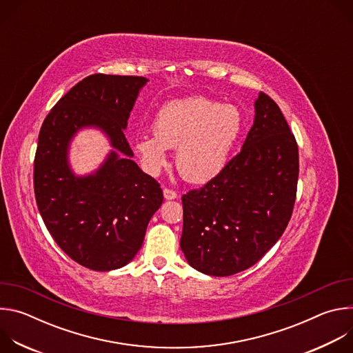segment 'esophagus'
<instances>
[{"label": "esophagus", "instance_id": "34e87169", "mask_svg": "<svg viewBox=\"0 0 353 353\" xmlns=\"http://www.w3.org/2000/svg\"><path fill=\"white\" fill-rule=\"evenodd\" d=\"M163 196L166 199H174V198H177V192L170 188H163Z\"/></svg>", "mask_w": 353, "mask_h": 353}]
</instances>
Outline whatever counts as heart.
Instances as JSON below:
<instances>
[{"instance_id":"1","label":"heart","mask_w":353,"mask_h":353,"mask_svg":"<svg viewBox=\"0 0 353 353\" xmlns=\"http://www.w3.org/2000/svg\"><path fill=\"white\" fill-rule=\"evenodd\" d=\"M243 116L233 105L204 96L172 100L154 120V134L135 138L142 166L158 174L168 163V149H176L180 174L191 183L214 179L228 163L243 131Z\"/></svg>"}]
</instances>
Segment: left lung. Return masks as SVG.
Instances as JSON below:
<instances>
[{"label": "left lung", "mask_w": 353, "mask_h": 353, "mask_svg": "<svg viewBox=\"0 0 353 353\" xmlns=\"http://www.w3.org/2000/svg\"><path fill=\"white\" fill-rule=\"evenodd\" d=\"M240 152L183 201L180 247L188 264L229 276L260 261L285 232L296 199L299 149L274 100L260 92Z\"/></svg>", "instance_id": "1"}]
</instances>
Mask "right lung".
Wrapping results in <instances>:
<instances>
[{
    "mask_svg": "<svg viewBox=\"0 0 353 353\" xmlns=\"http://www.w3.org/2000/svg\"><path fill=\"white\" fill-rule=\"evenodd\" d=\"M143 77L94 74L67 92L44 119L33 163L39 212L64 253L93 271L127 265L163 203L159 183L131 159L124 135ZM85 126L102 129L115 150L93 175L78 178L68 146Z\"/></svg>",
    "mask_w": 353,
    "mask_h": 353,
    "instance_id": "1",
    "label": "right lung"
}]
</instances>
